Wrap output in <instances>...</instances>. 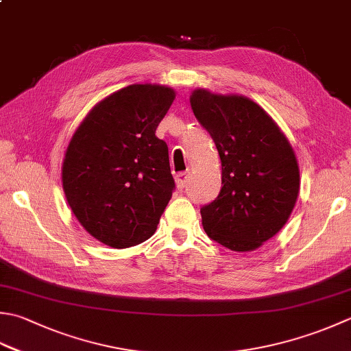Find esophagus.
Instances as JSON below:
<instances>
[{"mask_svg":"<svg viewBox=\"0 0 351 351\" xmlns=\"http://www.w3.org/2000/svg\"><path fill=\"white\" fill-rule=\"evenodd\" d=\"M175 180H176L178 190H184V187H185V185H187V182L190 180V173H189V171H182V173H178L176 175Z\"/></svg>","mask_w":351,"mask_h":351,"instance_id":"esophagus-1","label":"esophagus"}]
</instances>
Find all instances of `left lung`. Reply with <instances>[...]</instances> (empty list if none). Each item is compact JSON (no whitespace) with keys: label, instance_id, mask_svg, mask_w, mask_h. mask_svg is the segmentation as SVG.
I'll return each mask as SVG.
<instances>
[{"label":"left lung","instance_id":"obj_1","mask_svg":"<svg viewBox=\"0 0 351 351\" xmlns=\"http://www.w3.org/2000/svg\"><path fill=\"white\" fill-rule=\"evenodd\" d=\"M190 103L222 162V189L201 208L204 230L231 251L256 250L283 228L297 202L293 149L276 121L242 95L196 89Z\"/></svg>","mask_w":351,"mask_h":351}]
</instances>
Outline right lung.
Returning <instances> with one entry per match:
<instances>
[{
  "label": "right lung",
  "instance_id": "add662e5",
  "mask_svg": "<svg viewBox=\"0 0 351 351\" xmlns=\"http://www.w3.org/2000/svg\"><path fill=\"white\" fill-rule=\"evenodd\" d=\"M173 89L130 85L93 108L68 144L62 184L80 225L129 248L152 234L175 190L169 147L155 135Z\"/></svg>",
  "mask_w": 351,
  "mask_h": 351
}]
</instances>
